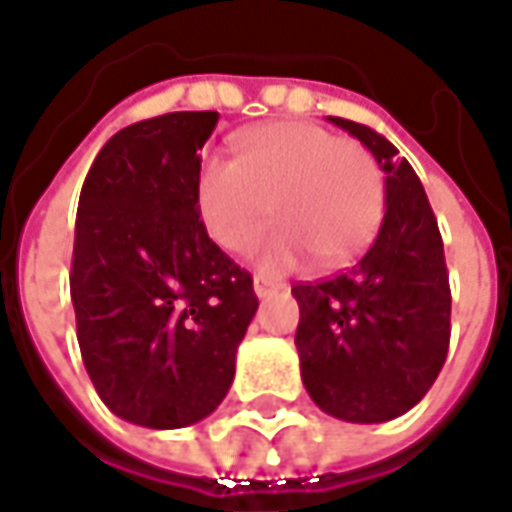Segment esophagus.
I'll use <instances>...</instances> for the list:
<instances>
[{
    "label": "esophagus",
    "instance_id": "esophagus-1",
    "mask_svg": "<svg viewBox=\"0 0 512 512\" xmlns=\"http://www.w3.org/2000/svg\"><path fill=\"white\" fill-rule=\"evenodd\" d=\"M276 287H282L276 279H267V276H256V279H253V293H256L259 299L267 296L270 290H276Z\"/></svg>",
    "mask_w": 512,
    "mask_h": 512
}]
</instances>
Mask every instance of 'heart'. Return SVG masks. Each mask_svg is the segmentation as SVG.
Listing matches in <instances>:
<instances>
[{
	"label": "heart",
	"instance_id": "b5f03b06",
	"mask_svg": "<svg viewBox=\"0 0 512 512\" xmlns=\"http://www.w3.org/2000/svg\"><path fill=\"white\" fill-rule=\"evenodd\" d=\"M273 216L282 222L253 250V265L279 273L313 253L342 265L379 230L384 179L356 142L310 122H273L236 139V165L207 159L196 176V210L227 253L253 245Z\"/></svg>",
	"mask_w": 512,
	"mask_h": 512
}]
</instances>
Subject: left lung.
<instances>
[{
    "label": "left lung",
    "mask_w": 512,
    "mask_h": 512,
    "mask_svg": "<svg viewBox=\"0 0 512 512\" xmlns=\"http://www.w3.org/2000/svg\"><path fill=\"white\" fill-rule=\"evenodd\" d=\"M384 170L376 242L342 276L296 285V350L310 399L342 422L379 424L407 413L433 387L450 344L444 245L427 193L382 133L327 116Z\"/></svg>",
    "instance_id": "8db88e82"
}]
</instances>
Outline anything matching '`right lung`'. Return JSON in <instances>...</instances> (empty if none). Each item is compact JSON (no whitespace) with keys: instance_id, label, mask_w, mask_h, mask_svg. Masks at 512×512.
Wrapping results in <instances>:
<instances>
[{"instance_id":"1","label":"right lung","mask_w":512,"mask_h":512,"mask_svg":"<svg viewBox=\"0 0 512 512\" xmlns=\"http://www.w3.org/2000/svg\"><path fill=\"white\" fill-rule=\"evenodd\" d=\"M216 110H179L110 136L79 196L70 299L82 362L119 419L202 422L227 396L256 316L253 279L196 210Z\"/></svg>"}]
</instances>
